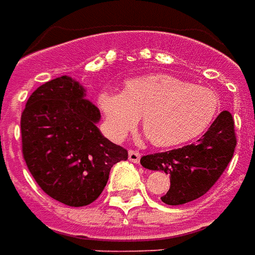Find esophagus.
I'll use <instances>...</instances> for the list:
<instances>
[{
  "label": "esophagus",
  "instance_id": "obj_1",
  "mask_svg": "<svg viewBox=\"0 0 255 255\" xmlns=\"http://www.w3.org/2000/svg\"><path fill=\"white\" fill-rule=\"evenodd\" d=\"M140 158H141V153L136 151V149H130L129 151V160L133 162V163H138L140 162Z\"/></svg>",
  "mask_w": 255,
  "mask_h": 255
}]
</instances>
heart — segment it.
<instances>
[{"label":"heart","mask_w":255,"mask_h":255,"mask_svg":"<svg viewBox=\"0 0 255 255\" xmlns=\"http://www.w3.org/2000/svg\"><path fill=\"white\" fill-rule=\"evenodd\" d=\"M99 103L111 136L125 137L142 117L144 133L158 147H173L200 136L221 107L214 89L169 74L130 79L122 95L104 92Z\"/></svg>","instance_id":"b5f03b06"}]
</instances>
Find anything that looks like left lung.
Segmentation results:
<instances>
[{"label": "left lung", "instance_id": "1", "mask_svg": "<svg viewBox=\"0 0 255 255\" xmlns=\"http://www.w3.org/2000/svg\"><path fill=\"white\" fill-rule=\"evenodd\" d=\"M236 142L234 117L223 111L196 142L144 155L140 162L145 169L170 176V188L160 198L163 203L184 205L205 195L218 181L234 156Z\"/></svg>", "mask_w": 255, "mask_h": 255}]
</instances>
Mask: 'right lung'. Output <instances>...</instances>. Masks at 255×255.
<instances>
[{
	"mask_svg": "<svg viewBox=\"0 0 255 255\" xmlns=\"http://www.w3.org/2000/svg\"><path fill=\"white\" fill-rule=\"evenodd\" d=\"M100 110L70 77L41 85L20 118L21 153L45 194L67 206L95 202L128 149L102 136Z\"/></svg>",
	"mask_w": 255,
	"mask_h": 255,
	"instance_id": "right-lung-1",
	"label": "right lung"
}]
</instances>
